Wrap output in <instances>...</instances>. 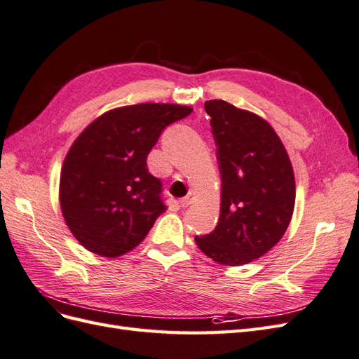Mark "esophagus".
I'll return each instance as SVG.
<instances>
[{"instance_id": "34e87169", "label": "esophagus", "mask_w": 359, "mask_h": 359, "mask_svg": "<svg viewBox=\"0 0 359 359\" xmlns=\"http://www.w3.org/2000/svg\"><path fill=\"white\" fill-rule=\"evenodd\" d=\"M193 201H194V194L190 191L186 198H182V199L180 201V203H181L182 208H187L189 205H191V203H193Z\"/></svg>"}]
</instances>
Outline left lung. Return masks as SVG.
<instances>
[{
  "mask_svg": "<svg viewBox=\"0 0 359 359\" xmlns=\"http://www.w3.org/2000/svg\"><path fill=\"white\" fill-rule=\"evenodd\" d=\"M222 175L215 229L194 236L217 264L240 266L269 252L285 235L295 206L287 151L264 118L224 100L205 102Z\"/></svg>",
  "mask_w": 359,
  "mask_h": 359,
  "instance_id": "1",
  "label": "left lung"
}]
</instances>
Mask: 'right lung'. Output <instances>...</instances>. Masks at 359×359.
<instances>
[{"mask_svg":"<svg viewBox=\"0 0 359 359\" xmlns=\"http://www.w3.org/2000/svg\"><path fill=\"white\" fill-rule=\"evenodd\" d=\"M190 106L140 103L107 111L76 137L64 158L60 205L73 236L91 253H128L166 211L161 181L147 168L166 126Z\"/></svg>","mask_w":359,"mask_h":359,"instance_id":"1","label":"right lung"}]
</instances>
